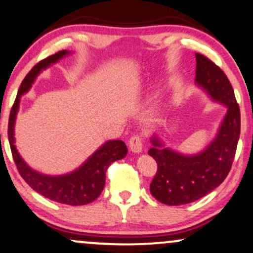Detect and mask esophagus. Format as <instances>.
Listing matches in <instances>:
<instances>
[{"label":"esophagus","instance_id":"esophagus-1","mask_svg":"<svg viewBox=\"0 0 253 253\" xmlns=\"http://www.w3.org/2000/svg\"><path fill=\"white\" fill-rule=\"evenodd\" d=\"M128 145H129L130 151L134 152V153H140V152L142 151V139H141V136L138 135V134L133 135L132 138L129 139Z\"/></svg>","mask_w":253,"mask_h":253}]
</instances>
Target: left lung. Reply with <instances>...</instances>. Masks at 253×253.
<instances>
[{"instance_id":"1","label":"left lung","mask_w":253,"mask_h":253,"mask_svg":"<svg viewBox=\"0 0 253 253\" xmlns=\"http://www.w3.org/2000/svg\"><path fill=\"white\" fill-rule=\"evenodd\" d=\"M196 59V84L212 100L226 106L227 112L214 140L193 156L167 148L157 135L152 136L148 154L157 161L158 171L151 193L166 205L196 202L218 187L229 174L239 140L240 111L229 79L206 56L197 53Z\"/></svg>"}]
</instances>
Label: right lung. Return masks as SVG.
<instances>
[{"label":"right lung","mask_w":253,"mask_h":253,"mask_svg":"<svg viewBox=\"0 0 253 253\" xmlns=\"http://www.w3.org/2000/svg\"><path fill=\"white\" fill-rule=\"evenodd\" d=\"M68 54L69 51L60 50L53 55L45 57L39 63H36L32 71L23 79L13 107H11L10 115H9L8 139L15 165L24 181L33 190L53 202L79 206L94 202L101 194L103 186H105L106 171H107L108 166L114 161L126 157L127 151H128L123 140H109L105 142L78 169L65 175H44L42 173L34 171L24 163L14 145L15 119H16L17 111H19L21 95L28 92L33 82L42 72V69H45L47 67L57 62Z\"/></svg>","instance_id":"obj_1"}]
</instances>
